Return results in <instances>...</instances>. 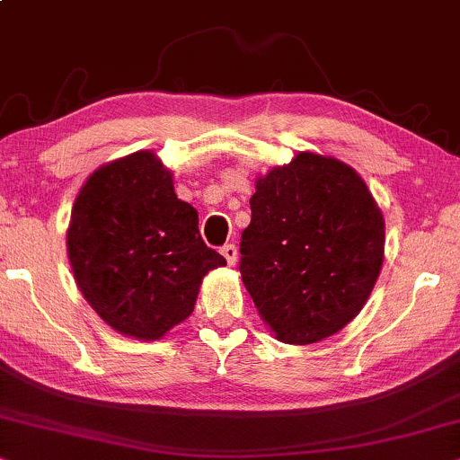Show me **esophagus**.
I'll list each match as a JSON object with an SVG mask.
<instances>
[{"label": "esophagus", "instance_id": "esophagus-1", "mask_svg": "<svg viewBox=\"0 0 460 460\" xmlns=\"http://www.w3.org/2000/svg\"><path fill=\"white\" fill-rule=\"evenodd\" d=\"M220 254L225 256L229 265H235V262H237V248H235V243H225V246L220 248Z\"/></svg>", "mask_w": 460, "mask_h": 460}]
</instances>
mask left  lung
Wrapping results in <instances>:
<instances>
[{"label":"left lung","instance_id":"obj_1","mask_svg":"<svg viewBox=\"0 0 460 460\" xmlns=\"http://www.w3.org/2000/svg\"><path fill=\"white\" fill-rule=\"evenodd\" d=\"M240 273L275 339L311 345L362 311L383 267L385 220L362 176L298 153L256 181Z\"/></svg>","mask_w":460,"mask_h":460}]
</instances>
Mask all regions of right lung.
<instances>
[{
	"mask_svg": "<svg viewBox=\"0 0 460 460\" xmlns=\"http://www.w3.org/2000/svg\"><path fill=\"white\" fill-rule=\"evenodd\" d=\"M66 252L90 307L138 341L162 339L185 322L204 275L226 265L201 240L198 212L176 198L172 174L151 151L90 174L73 204Z\"/></svg>",
	"mask_w": 460,
	"mask_h": 460,
	"instance_id": "right-lung-1",
	"label": "right lung"
}]
</instances>
